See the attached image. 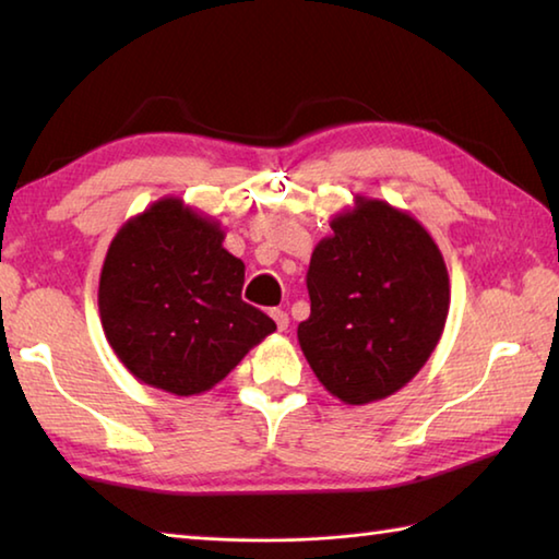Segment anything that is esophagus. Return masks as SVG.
Here are the masks:
<instances>
[{
	"label": "esophagus",
	"instance_id": "obj_1",
	"mask_svg": "<svg viewBox=\"0 0 559 559\" xmlns=\"http://www.w3.org/2000/svg\"><path fill=\"white\" fill-rule=\"evenodd\" d=\"M271 318L276 320V328L281 330V333H286L288 330V325H290V318H288V313L286 310H281V308H276V310H271Z\"/></svg>",
	"mask_w": 559,
	"mask_h": 559
}]
</instances>
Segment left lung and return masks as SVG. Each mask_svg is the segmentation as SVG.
I'll list each match as a JSON object with an SVG mask.
<instances>
[{
	"mask_svg": "<svg viewBox=\"0 0 559 559\" xmlns=\"http://www.w3.org/2000/svg\"><path fill=\"white\" fill-rule=\"evenodd\" d=\"M308 269V365L345 404H370L427 365L449 316L447 263L429 231L382 200L355 197Z\"/></svg>",
	"mask_w": 559,
	"mask_h": 559,
	"instance_id": "obj_1",
	"label": "left lung"
}]
</instances>
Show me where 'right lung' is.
I'll return each mask as SVG.
<instances>
[{
  "label": "right lung",
  "instance_id": "1",
  "mask_svg": "<svg viewBox=\"0 0 559 559\" xmlns=\"http://www.w3.org/2000/svg\"><path fill=\"white\" fill-rule=\"evenodd\" d=\"M219 222L177 197L132 216L100 271V323L112 353L140 382L177 396L222 382L276 330L241 300L243 261L222 246Z\"/></svg>",
  "mask_w": 559,
  "mask_h": 559
}]
</instances>
